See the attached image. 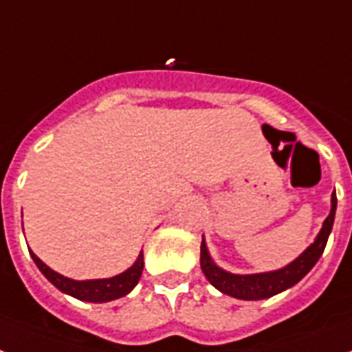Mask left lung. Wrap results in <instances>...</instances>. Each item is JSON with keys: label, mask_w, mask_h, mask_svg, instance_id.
Wrapping results in <instances>:
<instances>
[{"label": "left lung", "mask_w": 352, "mask_h": 352, "mask_svg": "<svg viewBox=\"0 0 352 352\" xmlns=\"http://www.w3.org/2000/svg\"><path fill=\"white\" fill-rule=\"evenodd\" d=\"M334 213H336V191L331 195V211L327 219L322 224V230L316 235L315 242L305 248L293 262H289L284 267L275 271H264V273H251V275H236L230 271L222 270L221 265L215 264L211 258L208 245H206L204 236L201 244V267L206 278L210 280L213 287L224 293L228 296L239 300H264L278 295L282 291L289 289L300 280L309 273L318 258L322 256L327 244V239L331 235L334 222Z\"/></svg>", "instance_id": "1"}]
</instances>
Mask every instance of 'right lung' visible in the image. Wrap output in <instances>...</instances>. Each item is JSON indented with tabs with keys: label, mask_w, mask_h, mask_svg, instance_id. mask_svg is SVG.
I'll return each instance as SVG.
<instances>
[{
	"label": "right lung",
	"mask_w": 352,
	"mask_h": 352,
	"mask_svg": "<svg viewBox=\"0 0 352 352\" xmlns=\"http://www.w3.org/2000/svg\"><path fill=\"white\" fill-rule=\"evenodd\" d=\"M28 251H30V256H32L37 267H39V271L45 275V278L48 282H52L61 293L74 296L77 300H82V302H92V304H102V302H111V300L126 296L137 285V282H139L142 275V267H144V255H142L141 251L135 262L126 271L119 273V275L110 276V278L74 280L59 275L52 267H48L32 250Z\"/></svg>",
	"instance_id": "obj_1"
}]
</instances>
